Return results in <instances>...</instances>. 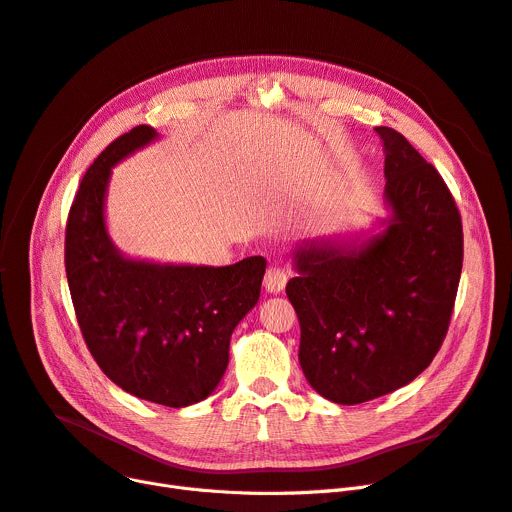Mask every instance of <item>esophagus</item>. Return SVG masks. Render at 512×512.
Segmentation results:
<instances>
[{"label": "esophagus", "mask_w": 512, "mask_h": 512, "mask_svg": "<svg viewBox=\"0 0 512 512\" xmlns=\"http://www.w3.org/2000/svg\"><path fill=\"white\" fill-rule=\"evenodd\" d=\"M286 282H288V272L284 270L282 265H270V267H267L265 278H263V286H265L267 292H272V294L282 292Z\"/></svg>", "instance_id": "obj_1"}]
</instances>
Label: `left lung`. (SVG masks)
Listing matches in <instances>:
<instances>
[{
	"label": "left lung",
	"mask_w": 512,
	"mask_h": 512,
	"mask_svg": "<svg viewBox=\"0 0 512 512\" xmlns=\"http://www.w3.org/2000/svg\"><path fill=\"white\" fill-rule=\"evenodd\" d=\"M384 199L371 236L303 240L286 284L311 388L359 405L413 382L446 338L463 270L461 213L438 170L388 126Z\"/></svg>",
	"instance_id": "8db88e82"
}]
</instances>
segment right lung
<instances>
[{
  "instance_id": "add662e5",
  "label": "right lung",
  "mask_w": 512,
  "mask_h": 512,
  "mask_svg": "<svg viewBox=\"0 0 512 512\" xmlns=\"http://www.w3.org/2000/svg\"><path fill=\"white\" fill-rule=\"evenodd\" d=\"M155 139V128L137 126L93 161L68 213L64 259L78 326L101 371L132 396L180 409L218 388L230 336L259 301L265 259L174 265L116 249L105 226L112 168Z\"/></svg>"
}]
</instances>
